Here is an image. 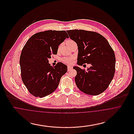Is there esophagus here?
<instances>
[{
    "label": "esophagus",
    "instance_id": "34e87169",
    "mask_svg": "<svg viewBox=\"0 0 134 134\" xmlns=\"http://www.w3.org/2000/svg\"><path fill=\"white\" fill-rule=\"evenodd\" d=\"M67 69H68V71H69L70 70H71V69H72V67H71V66H68L67 67Z\"/></svg>",
    "mask_w": 134,
    "mask_h": 134
}]
</instances>
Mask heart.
<instances>
[{"mask_svg":"<svg viewBox=\"0 0 134 134\" xmlns=\"http://www.w3.org/2000/svg\"><path fill=\"white\" fill-rule=\"evenodd\" d=\"M75 42L73 40H69L68 41H66V45L68 46H69L70 44L74 43ZM62 61L63 62H64V63L67 64H72L73 62L74 61V58L73 57H64L62 59Z\"/></svg>","mask_w":134,"mask_h":134,"instance_id":"obj_1","label":"heart"}]
</instances>
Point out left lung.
Listing matches in <instances>:
<instances>
[{
  "instance_id": "8db88e82",
  "label": "left lung",
  "mask_w": 134,
  "mask_h": 134,
  "mask_svg": "<svg viewBox=\"0 0 134 134\" xmlns=\"http://www.w3.org/2000/svg\"><path fill=\"white\" fill-rule=\"evenodd\" d=\"M78 48L77 64H90L87 71L74 66L77 87L84 93L97 96L104 91L115 72V53L107 40L96 32L83 30L67 31Z\"/></svg>"
}]
</instances>
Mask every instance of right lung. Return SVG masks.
<instances>
[{
    "label": "right lung",
    "mask_w": 134,
    "mask_h": 134,
    "mask_svg": "<svg viewBox=\"0 0 134 134\" xmlns=\"http://www.w3.org/2000/svg\"><path fill=\"white\" fill-rule=\"evenodd\" d=\"M68 38L65 31L48 30L34 34L26 42L19 63L22 80L32 96L45 97L57 88L67 66L59 62L52 67L48 59L57 54L59 45Z\"/></svg>",
    "instance_id": "obj_1"
}]
</instances>
